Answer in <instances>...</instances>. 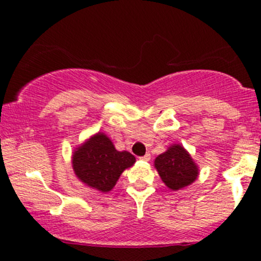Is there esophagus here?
<instances>
[{
    "label": "esophagus",
    "mask_w": 261,
    "mask_h": 261,
    "mask_svg": "<svg viewBox=\"0 0 261 261\" xmlns=\"http://www.w3.org/2000/svg\"><path fill=\"white\" fill-rule=\"evenodd\" d=\"M140 160L148 162L149 160H151V154H149V153H146L145 155H142V157H140Z\"/></svg>",
    "instance_id": "1"
}]
</instances>
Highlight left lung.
<instances>
[{
    "instance_id": "left-lung-1",
    "label": "left lung",
    "mask_w": 261,
    "mask_h": 261,
    "mask_svg": "<svg viewBox=\"0 0 261 261\" xmlns=\"http://www.w3.org/2000/svg\"><path fill=\"white\" fill-rule=\"evenodd\" d=\"M158 174L172 190L188 187L195 181L199 174L196 164L180 145H174L158 155L154 161Z\"/></svg>"
}]
</instances>
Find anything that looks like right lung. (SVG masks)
<instances>
[{"label":"right lung","instance_id":"right-lung-1","mask_svg":"<svg viewBox=\"0 0 261 261\" xmlns=\"http://www.w3.org/2000/svg\"><path fill=\"white\" fill-rule=\"evenodd\" d=\"M135 163L130 152L116 151L104 134H97L77 148L72 157L74 174L88 187L110 191L119 176Z\"/></svg>","mask_w":261,"mask_h":261}]
</instances>
